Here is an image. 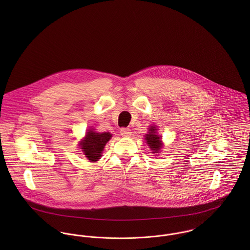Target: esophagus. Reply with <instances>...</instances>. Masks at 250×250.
<instances>
[{"label":"esophagus","instance_id":"34e87169","mask_svg":"<svg viewBox=\"0 0 250 250\" xmlns=\"http://www.w3.org/2000/svg\"><path fill=\"white\" fill-rule=\"evenodd\" d=\"M120 135L122 137H129L132 135V132L129 128H121L120 129Z\"/></svg>","mask_w":250,"mask_h":250}]
</instances>
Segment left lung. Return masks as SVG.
Listing matches in <instances>:
<instances>
[{"mask_svg":"<svg viewBox=\"0 0 250 250\" xmlns=\"http://www.w3.org/2000/svg\"><path fill=\"white\" fill-rule=\"evenodd\" d=\"M149 132L150 133L145 136V140L147 142V144L149 145V147L151 148V150H153V153H158V151L162 147V143H161L162 138L156 134L157 129L154 126H151Z\"/></svg>","mask_w":250,"mask_h":250,"instance_id":"left-lung-1","label":"left lung"}]
</instances>
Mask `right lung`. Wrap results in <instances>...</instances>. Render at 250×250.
Listing matches in <instances>:
<instances>
[{"instance_id": "right-lung-1", "label": "right lung", "mask_w": 250, "mask_h": 250, "mask_svg": "<svg viewBox=\"0 0 250 250\" xmlns=\"http://www.w3.org/2000/svg\"><path fill=\"white\" fill-rule=\"evenodd\" d=\"M110 138L111 134L109 133H96L89 130L85 134L84 140L81 143V148L90 162H96L101 158L104 146Z\"/></svg>"}]
</instances>
